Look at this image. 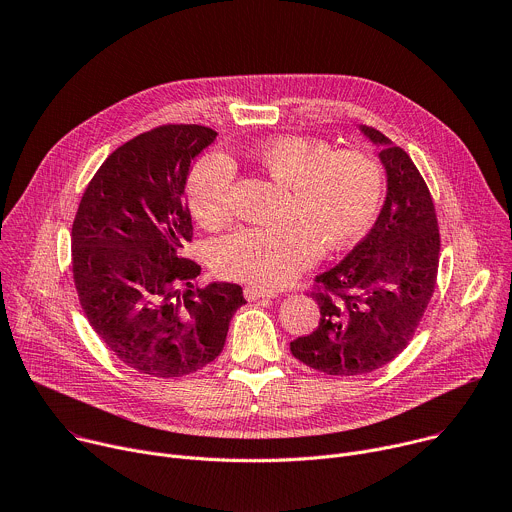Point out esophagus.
I'll return each mask as SVG.
<instances>
[{
    "label": "esophagus",
    "mask_w": 512,
    "mask_h": 512,
    "mask_svg": "<svg viewBox=\"0 0 512 512\" xmlns=\"http://www.w3.org/2000/svg\"><path fill=\"white\" fill-rule=\"evenodd\" d=\"M275 296H277L275 289H265V287H257V285L245 287V298L251 302L261 300V298H275Z\"/></svg>",
    "instance_id": "1"
}]
</instances>
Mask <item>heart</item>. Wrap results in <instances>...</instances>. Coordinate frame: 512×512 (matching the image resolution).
Returning <instances> with one entry per match:
<instances>
[{
    "label": "heart",
    "mask_w": 512,
    "mask_h": 512,
    "mask_svg": "<svg viewBox=\"0 0 512 512\" xmlns=\"http://www.w3.org/2000/svg\"><path fill=\"white\" fill-rule=\"evenodd\" d=\"M255 162L289 188L287 218L279 227H243L212 245L214 269L255 285H281L308 269L320 255L352 247L377 218L383 172L358 150H336L326 139L287 135L253 152ZM235 164L210 152L192 168L186 198L194 221L216 229L231 218Z\"/></svg>",
    "instance_id": "1"
}]
</instances>
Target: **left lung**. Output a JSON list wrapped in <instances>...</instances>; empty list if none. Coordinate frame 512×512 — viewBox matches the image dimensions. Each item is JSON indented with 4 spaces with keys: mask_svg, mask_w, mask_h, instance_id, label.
<instances>
[{
    "mask_svg": "<svg viewBox=\"0 0 512 512\" xmlns=\"http://www.w3.org/2000/svg\"><path fill=\"white\" fill-rule=\"evenodd\" d=\"M360 131L381 145L387 198L369 235L316 275L320 324L289 344L310 369L334 377L373 373L403 352L433 296L440 263L435 206L419 170L381 131Z\"/></svg>",
    "mask_w": 512,
    "mask_h": 512,
    "instance_id": "left-lung-1",
    "label": "left lung"
}]
</instances>
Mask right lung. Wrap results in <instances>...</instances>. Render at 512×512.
<instances>
[{
  "instance_id": "1",
  "label": "right lung",
  "mask_w": 512,
  "mask_h": 512,
  "mask_svg": "<svg viewBox=\"0 0 512 512\" xmlns=\"http://www.w3.org/2000/svg\"><path fill=\"white\" fill-rule=\"evenodd\" d=\"M204 125H160L123 143L89 182L72 223V277L105 346L137 373L186 377L223 352L237 283L194 285L186 182L214 141Z\"/></svg>"
}]
</instances>
